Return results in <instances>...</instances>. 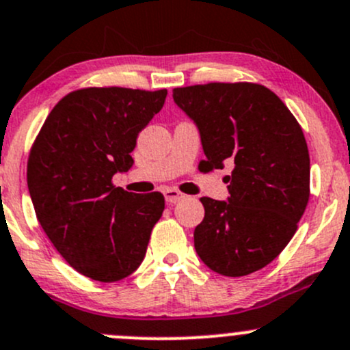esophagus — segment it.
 <instances>
[{"instance_id":"obj_1","label":"esophagus","mask_w":350,"mask_h":350,"mask_svg":"<svg viewBox=\"0 0 350 350\" xmlns=\"http://www.w3.org/2000/svg\"><path fill=\"white\" fill-rule=\"evenodd\" d=\"M164 198H165V201H167L169 204H174V203H178V201H181V200H185V194L183 193H179L178 189H165L164 191Z\"/></svg>"}]
</instances>
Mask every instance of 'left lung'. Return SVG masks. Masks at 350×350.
<instances>
[{
    "instance_id": "obj_1",
    "label": "left lung",
    "mask_w": 350,
    "mask_h": 350,
    "mask_svg": "<svg viewBox=\"0 0 350 350\" xmlns=\"http://www.w3.org/2000/svg\"><path fill=\"white\" fill-rule=\"evenodd\" d=\"M200 131L204 169L233 164L228 201L201 198L194 248L209 270L245 277L273 262L297 231L310 196V157L286 105L258 83L172 90Z\"/></svg>"
}]
</instances>
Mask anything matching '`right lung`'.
Returning <instances> with one entry per match:
<instances>
[{"mask_svg":"<svg viewBox=\"0 0 350 350\" xmlns=\"http://www.w3.org/2000/svg\"><path fill=\"white\" fill-rule=\"evenodd\" d=\"M165 95V88L75 90L55 105L31 147L27 179L36 218L58 253L92 280L134 273L163 216V194L129 193L112 178L132 167L139 132Z\"/></svg>","mask_w":350,"mask_h":350,"instance_id":"obj_1","label":"right lung"}]
</instances>
